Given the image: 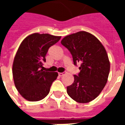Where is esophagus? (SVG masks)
<instances>
[{"label": "esophagus", "instance_id": "obj_1", "mask_svg": "<svg viewBox=\"0 0 125 125\" xmlns=\"http://www.w3.org/2000/svg\"><path fill=\"white\" fill-rule=\"evenodd\" d=\"M64 75V73H59V76L60 77H62V76H63Z\"/></svg>", "mask_w": 125, "mask_h": 125}]
</instances>
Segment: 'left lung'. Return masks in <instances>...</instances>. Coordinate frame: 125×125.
Masks as SVG:
<instances>
[{
    "mask_svg": "<svg viewBox=\"0 0 125 125\" xmlns=\"http://www.w3.org/2000/svg\"><path fill=\"white\" fill-rule=\"evenodd\" d=\"M61 43L72 55L74 65L80 63V73L67 87V93L76 102L88 103L96 98L108 81L110 62L104 47L91 33L79 31L62 39Z\"/></svg>",
    "mask_w": 125,
    "mask_h": 125,
    "instance_id": "8db88e82",
    "label": "left lung"
}]
</instances>
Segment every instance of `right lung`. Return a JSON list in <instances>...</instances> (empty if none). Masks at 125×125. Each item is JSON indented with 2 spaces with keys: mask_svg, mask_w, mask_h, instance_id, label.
<instances>
[{
  "mask_svg": "<svg viewBox=\"0 0 125 125\" xmlns=\"http://www.w3.org/2000/svg\"><path fill=\"white\" fill-rule=\"evenodd\" d=\"M61 36L35 33L24 39L19 47L12 63L15 87L29 101L43 99L49 94L57 72L43 71V63L51 46L60 41Z\"/></svg>",
  "mask_w": 125,
  "mask_h": 125,
  "instance_id": "right-lung-1",
  "label": "right lung"
}]
</instances>
